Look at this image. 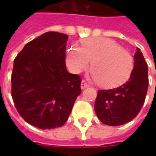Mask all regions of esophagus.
I'll return each instance as SVG.
<instances>
[{
    "label": "esophagus",
    "mask_w": 156,
    "mask_h": 156,
    "mask_svg": "<svg viewBox=\"0 0 156 156\" xmlns=\"http://www.w3.org/2000/svg\"><path fill=\"white\" fill-rule=\"evenodd\" d=\"M88 87V84H87V82L85 81H81V89H85L86 87Z\"/></svg>",
    "instance_id": "obj_1"
}]
</instances>
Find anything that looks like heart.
Segmentation results:
<instances>
[{
    "label": "heart",
    "instance_id": "1",
    "mask_svg": "<svg viewBox=\"0 0 156 156\" xmlns=\"http://www.w3.org/2000/svg\"><path fill=\"white\" fill-rule=\"evenodd\" d=\"M90 62L94 77L104 87L121 85L129 78L134 68L130 54L110 39H86L81 42V48L72 46L67 52L66 62L74 74L87 69Z\"/></svg>",
    "mask_w": 156,
    "mask_h": 156
}]
</instances>
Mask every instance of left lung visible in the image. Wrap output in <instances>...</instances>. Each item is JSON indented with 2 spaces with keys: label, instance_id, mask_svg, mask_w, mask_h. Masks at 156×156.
I'll return each instance as SVG.
<instances>
[{
  "label": "left lung",
  "instance_id": "left-lung-1",
  "mask_svg": "<svg viewBox=\"0 0 156 156\" xmlns=\"http://www.w3.org/2000/svg\"><path fill=\"white\" fill-rule=\"evenodd\" d=\"M134 69L122 85L108 90H98L94 110L102 123L120 126L129 122L141 110L148 87L147 65L139 48L134 55Z\"/></svg>",
  "mask_w": 156,
  "mask_h": 156
}]
</instances>
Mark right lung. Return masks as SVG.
<instances>
[{
	"instance_id": "right-lung-1",
	"label": "right lung",
	"mask_w": 156,
	"mask_h": 156,
	"mask_svg": "<svg viewBox=\"0 0 156 156\" xmlns=\"http://www.w3.org/2000/svg\"><path fill=\"white\" fill-rule=\"evenodd\" d=\"M68 39L65 34L47 32L27 43L15 59L12 98L20 115L36 128L63 126L81 92L80 76L66 69Z\"/></svg>"
}]
</instances>
